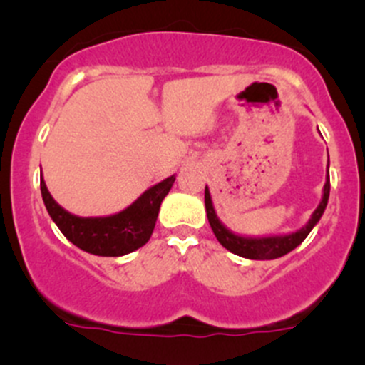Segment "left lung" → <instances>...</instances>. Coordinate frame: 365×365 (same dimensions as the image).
Segmentation results:
<instances>
[{
    "instance_id": "left-lung-1",
    "label": "left lung",
    "mask_w": 365,
    "mask_h": 365,
    "mask_svg": "<svg viewBox=\"0 0 365 365\" xmlns=\"http://www.w3.org/2000/svg\"><path fill=\"white\" fill-rule=\"evenodd\" d=\"M330 196V178H329V168H327V178L325 185H323L322 201H319L318 208L312 212L311 219L307 220L305 226L300 230L293 231L288 235H272V237H244V235L233 233L230 227L222 224V220L217 217L215 208H213L212 194H210L208 187H205V206H206V217L212 226L213 235L217 237L219 244L226 247L227 251L237 254V256L247 257V259H277V257L284 256V254L292 252L297 249L302 242L307 238L312 227L319 222L323 212H325L327 203H329Z\"/></svg>"
}]
</instances>
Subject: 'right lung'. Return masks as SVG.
I'll use <instances>...</instances> for the list:
<instances>
[{"label":"right lung","instance_id":"right-lung-1","mask_svg":"<svg viewBox=\"0 0 365 365\" xmlns=\"http://www.w3.org/2000/svg\"><path fill=\"white\" fill-rule=\"evenodd\" d=\"M175 180V175L162 180L145 190L130 206L106 217H79L67 212L51 196L43 176L40 180V190L47 213L67 240L84 252L116 257L134 252L150 240L162 200L168 196Z\"/></svg>","mask_w":365,"mask_h":365}]
</instances>
